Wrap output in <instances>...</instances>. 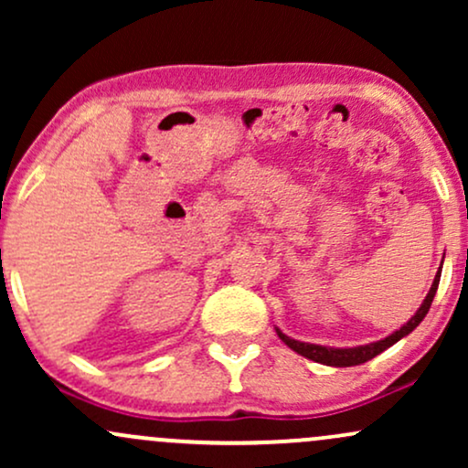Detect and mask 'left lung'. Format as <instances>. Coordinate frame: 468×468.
I'll list each match as a JSON object with an SVG mask.
<instances>
[{
    "label": "left lung",
    "mask_w": 468,
    "mask_h": 468,
    "mask_svg": "<svg viewBox=\"0 0 468 468\" xmlns=\"http://www.w3.org/2000/svg\"><path fill=\"white\" fill-rule=\"evenodd\" d=\"M438 283H440V271H438L436 279H433L431 288H429V292H427V297H424L422 305L416 310V314H413L411 319L400 327V330H396L394 335L385 336L383 341L367 343V346H358V347H325V346H314V343L294 341V338H290V336L283 335L282 330H277V335H279V338H282L283 343H286L290 350L302 354V356L310 358V361H314V363L330 365V367H352V365H361L365 361H369V358L378 356L380 352H385V350H388V347L394 346V343H399L402 336H407V335H410V332L416 330L418 324H420L424 316H427L429 308H431L433 297H436Z\"/></svg>",
    "instance_id": "1"
}]
</instances>
